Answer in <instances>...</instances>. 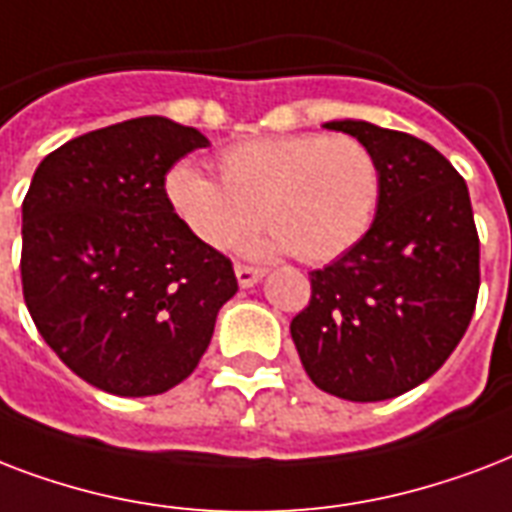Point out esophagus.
I'll return each instance as SVG.
<instances>
[{"instance_id":"34e87169","label":"esophagus","mask_w":512,"mask_h":512,"mask_svg":"<svg viewBox=\"0 0 512 512\" xmlns=\"http://www.w3.org/2000/svg\"><path fill=\"white\" fill-rule=\"evenodd\" d=\"M235 275H237V283H240V288H253V285L259 283L261 277H264V269L248 267V264H237Z\"/></svg>"}]
</instances>
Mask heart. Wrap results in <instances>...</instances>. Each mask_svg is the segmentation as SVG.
Returning a JSON list of instances; mask_svg holds the SVG:
<instances>
[{"mask_svg": "<svg viewBox=\"0 0 512 512\" xmlns=\"http://www.w3.org/2000/svg\"><path fill=\"white\" fill-rule=\"evenodd\" d=\"M216 173L221 184L189 165L170 170L165 197L178 221L205 245L229 248L261 216L272 229L264 245L307 264L358 245L382 197L379 162L352 136L245 138L219 154Z\"/></svg>", "mask_w": 512, "mask_h": 512, "instance_id": "heart-1", "label": "heart"}]
</instances>
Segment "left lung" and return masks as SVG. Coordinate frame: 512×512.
<instances>
[{"instance_id":"obj_1","label":"left lung","mask_w":512,"mask_h":512,"mask_svg":"<svg viewBox=\"0 0 512 512\" xmlns=\"http://www.w3.org/2000/svg\"><path fill=\"white\" fill-rule=\"evenodd\" d=\"M326 128L374 152L382 197L363 240L310 272L291 336L320 390L374 403L414 390L454 352L478 299L481 248L465 178L438 149L363 120Z\"/></svg>"}]
</instances>
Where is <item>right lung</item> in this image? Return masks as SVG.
<instances>
[{"mask_svg": "<svg viewBox=\"0 0 512 512\" xmlns=\"http://www.w3.org/2000/svg\"><path fill=\"white\" fill-rule=\"evenodd\" d=\"M208 146L138 117L71 138L23 200V299L50 350L98 390L144 398L184 382L237 293L232 261L189 232L165 176Z\"/></svg>", "mask_w": 512, "mask_h": 512, "instance_id": "obj_1", "label": "right lung"}]
</instances>
